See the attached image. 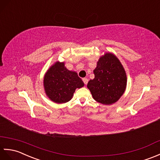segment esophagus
<instances>
[{
    "mask_svg": "<svg viewBox=\"0 0 160 160\" xmlns=\"http://www.w3.org/2000/svg\"><path fill=\"white\" fill-rule=\"evenodd\" d=\"M83 81L85 85H87L88 82V79H86V78H83Z\"/></svg>",
    "mask_w": 160,
    "mask_h": 160,
    "instance_id": "esophagus-1",
    "label": "esophagus"
}]
</instances>
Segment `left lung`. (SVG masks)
Instances as JSON below:
<instances>
[{
    "label": "left lung",
    "instance_id": "8db88e82",
    "mask_svg": "<svg viewBox=\"0 0 160 160\" xmlns=\"http://www.w3.org/2000/svg\"><path fill=\"white\" fill-rule=\"evenodd\" d=\"M94 79L87 87L95 101L104 105L114 103L123 94L127 86L125 71L120 61L112 53H106L97 62Z\"/></svg>",
    "mask_w": 160,
    "mask_h": 160
}]
</instances>
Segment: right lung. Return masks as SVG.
Here are the masks:
<instances>
[{
  "label": "right lung",
  "instance_id": "obj_1",
  "mask_svg": "<svg viewBox=\"0 0 160 160\" xmlns=\"http://www.w3.org/2000/svg\"><path fill=\"white\" fill-rule=\"evenodd\" d=\"M44 86L51 100L64 103L72 98L77 88H82L84 83L77 72L68 70L63 63L57 62L46 73Z\"/></svg>",
  "mask_w": 160,
  "mask_h": 160
}]
</instances>
